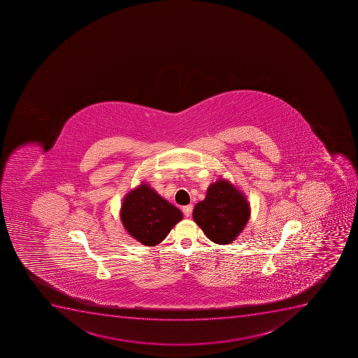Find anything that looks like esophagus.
Masks as SVG:
<instances>
[{"mask_svg": "<svg viewBox=\"0 0 358 358\" xmlns=\"http://www.w3.org/2000/svg\"><path fill=\"white\" fill-rule=\"evenodd\" d=\"M182 211H184V215L186 217H189L192 215V211H193V206H192V204L185 206V207L182 208Z\"/></svg>", "mask_w": 358, "mask_h": 358, "instance_id": "esophagus-1", "label": "esophagus"}]
</instances>
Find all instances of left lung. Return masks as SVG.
<instances>
[{"instance_id":"8db88e82","label":"left lung","mask_w":358,"mask_h":358,"mask_svg":"<svg viewBox=\"0 0 358 358\" xmlns=\"http://www.w3.org/2000/svg\"><path fill=\"white\" fill-rule=\"evenodd\" d=\"M251 208L244 194L225 179L208 187L207 195L194 207L193 220L216 244H230L244 230Z\"/></svg>"}]
</instances>
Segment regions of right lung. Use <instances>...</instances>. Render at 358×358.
Returning <instances> with one entry per match:
<instances>
[{
	"label": "right lung",
	"instance_id": "obj_1",
	"mask_svg": "<svg viewBox=\"0 0 358 358\" xmlns=\"http://www.w3.org/2000/svg\"><path fill=\"white\" fill-rule=\"evenodd\" d=\"M120 218L131 237L145 246H155L182 220V213L142 182L124 196Z\"/></svg>",
	"mask_w": 358,
	"mask_h": 358
}]
</instances>
